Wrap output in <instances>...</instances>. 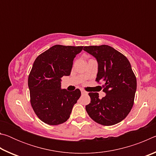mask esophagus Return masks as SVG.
<instances>
[{
    "label": "esophagus",
    "mask_w": 156,
    "mask_h": 156,
    "mask_svg": "<svg viewBox=\"0 0 156 156\" xmlns=\"http://www.w3.org/2000/svg\"><path fill=\"white\" fill-rule=\"evenodd\" d=\"M81 94H87V91H85L84 90H83V89H81Z\"/></svg>",
    "instance_id": "1"
}]
</instances>
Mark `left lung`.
Masks as SVG:
<instances>
[{"label": "left lung", "instance_id": "obj_1", "mask_svg": "<svg viewBox=\"0 0 156 156\" xmlns=\"http://www.w3.org/2000/svg\"><path fill=\"white\" fill-rule=\"evenodd\" d=\"M98 62L96 81H103L106 96L91 92V102L86 111L95 122L111 126L127 116L133 105L137 87L136 78L129 60L114 48L106 44L85 46L83 49Z\"/></svg>", "mask_w": 156, "mask_h": 156}]
</instances>
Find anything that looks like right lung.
Wrapping results in <instances>:
<instances>
[{
  "mask_svg": "<svg viewBox=\"0 0 156 156\" xmlns=\"http://www.w3.org/2000/svg\"><path fill=\"white\" fill-rule=\"evenodd\" d=\"M83 46L56 44L36 58L29 75L31 105L38 118L49 125L67 121L77 100L80 89H61L62 76L70 75L74 58Z\"/></svg>",
  "mask_w": 156,
  "mask_h": 156,
  "instance_id": "right-lung-1",
  "label": "right lung"
}]
</instances>
